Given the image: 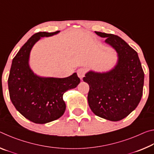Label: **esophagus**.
Wrapping results in <instances>:
<instances>
[{"label":"esophagus","mask_w":154,"mask_h":154,"mask_svg":"<svg viewBox=\"0 0 154 154\" xmlns=\"http://www.w3.org/2000/svg\"><path fill=\"white\" fill-rule=\"evenodd\" d=\"M77 75L78 77H79L81 79H83V77L85 76V74L86 71H85V69H80L79 70H77Z\"/></svg>","instance_id":"34e87169"}]
</instances>
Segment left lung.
Masks as SVG:
<instances>
[{
	"instance_id": "left-lung-1",
	"label": "left lung",
	"mask_w": 154,
	"mask_h": 154,
	"mask_svg": "<svg viewBox=\"0 0 154 154\" xmlns=\"http://www.w3.org/2000/svg\"><path fill=\"white\" fill-rule=\"evenodd\" d=\"M106 38L105 43L118 53V63L106 72L89 71L83 77L90 90L91 110L100 118L117 122L124 119L139 105L143 95L144 72L137 52L117 35L95 32Z\"/></svg>"
}]
</instances>
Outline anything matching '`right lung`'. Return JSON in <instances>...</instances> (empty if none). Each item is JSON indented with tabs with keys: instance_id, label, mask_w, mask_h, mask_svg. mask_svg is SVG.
<instances>
[{
	"instance_id": "right-lung-1",
	"label": "right lung",
	"mask_w": 154,
	"mask_h": 154,
	"mask_svg": "<svg viewBox=\"0 0 154 154\" xmlns=\"http://www.w3.org/2000/svg\"><path fill=\"white\" fill-rule=\"evenodd\" d=\"M59 32H39L33 35L13 59L10 69V99L24 118L35 124H46L60 118L66 109L62 97L64 93L80 83L76 72L66 78L41 77L30 69L29 57L33 45L41 37Z\"/></svg>"
}]
</instances>
